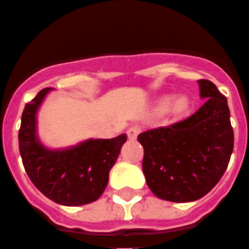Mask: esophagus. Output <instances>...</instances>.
Masks as SVG:
<instances>
[{
  "instance_id": "esophagus-1",
  "label": "esophagus",
  "mask_w": 249,
  "mask_h": 249,
  "mask_svg": "<svg viewBox=\"0 0 249 249\" xmlns=\"http://www.w3.org/2000/svg\"><path fill=\"white\" fill-rule=\"evenodd\" d=\"M140 132H141V128L139 126V125H132V126L128 128V130H126V135H128V137H129L130 140H135Z\"/></svg>"
}]
</instances>
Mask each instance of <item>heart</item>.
<instances>
[{"label": "heart", "mask_w": 249, "mask_h": 249, "mask_svg": "<svg viewBox=\"0 0 249 249\" xmlns=\"http://www.w3.org/2000/svg\"><path fill=\"white\" fill-rule=\"evenodd\" d=\"M168 103H169V100H164L161 103V108H165L168 105ZM188 108V101H187V98H178L175 103H173L172 105V109H173V112L175 113H183L184 110H187Z\"/></svg>", "instance_id": "b5f03b06"}]
</instances>
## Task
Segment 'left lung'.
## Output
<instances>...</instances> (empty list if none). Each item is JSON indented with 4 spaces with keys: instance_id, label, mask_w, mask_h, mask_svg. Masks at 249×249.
Instances as JSON below:
<instances>
[{
    "instance_id": "1",
    "label": "left lung",
    "mask_w": 249,
    "mask_h": 249,
    "mask_svg": "<svg viewBox=\"0 0 249 249\" xmlns=\"http://www.w3.org/2000/svg\"><path fill=\"white\" fill-rule=\"evenodd\" d=\"M198 87L207 101L192 116L137 136L148 187L173 203L205 196L223 178L233 151L227 98L209 80H198Z\"/></svg>"
}]
</instances>
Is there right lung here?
<instances>
[{"label": "right lung", "mask_w": 249, "mask_h": 249, "mask_svg": "<svg viewBox=\"0 0 249 249\" xmlns=\"http://www.w3.org/2000/svg\"><path fill=\"white\" fill-rule=\"evenodd\" d=\"M49 89L40 90L22 112L18 146L25 171L36 188L54 203L69 207L93 203L103 195L126 136L88 140L65 151L44 148L36 137V113Z\"/></svg>", "instance_id": "obj_1"}]
</instances>
